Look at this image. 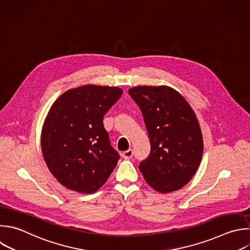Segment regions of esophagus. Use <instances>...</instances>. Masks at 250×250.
<instances>
[{"mask_svg":"<svg viewBox=\"0 0 250 250\" xmlns=\"http://www.w3.org/2000/svg\"><path fill=\"white\" fill-rule=\"evenodd\" d=\"M133 154H134V151L132 149H128L122 153V156L124 159H131L133 157Z\"/></svg>","mask_w":250,"mask_h":250,"instance_id":"obj_1","label":"esophagus"}]
</instances>
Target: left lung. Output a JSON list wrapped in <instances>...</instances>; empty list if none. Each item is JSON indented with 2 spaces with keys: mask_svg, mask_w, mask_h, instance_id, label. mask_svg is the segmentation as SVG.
<instances>
[{
  "mask_svg": "<svg viewBox=\"0 0 250 250\" xmlns=\"http://www.w3.org/2000/svg\"><path fill=\"white\" fill-rule=\"evenodd\" d=\"M129 95L139 105L147 130L150 152L139 169L161 193L180 189L195 174L203 140L196 116L184 97L167 86H138Z\"/></svg>",
  "mask_w": 250,
  "mask_h": 250,
  "instance_id": "left-lung-1",
  "label": "left lung"
}]
</instances>
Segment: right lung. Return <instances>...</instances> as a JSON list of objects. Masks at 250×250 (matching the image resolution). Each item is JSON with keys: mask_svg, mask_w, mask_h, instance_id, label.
<instances>
[{"mask_svg": "<svg viewBox=\"0 0 250 250\" xmlns=\"http://www.w3.org/2000/svg\"><path fill=\"white\" fill-rule=\"evenodd\" d=\"M122 94L118 87L86 85L66 91L52 105L41 147L49 170L65 188L93 193L115 168L120 156L103 120Z\"/></svg>", "mask_w": 250, "mask_h": 250, "instance_id": "1", "label": "right lung"}]
</instances>
